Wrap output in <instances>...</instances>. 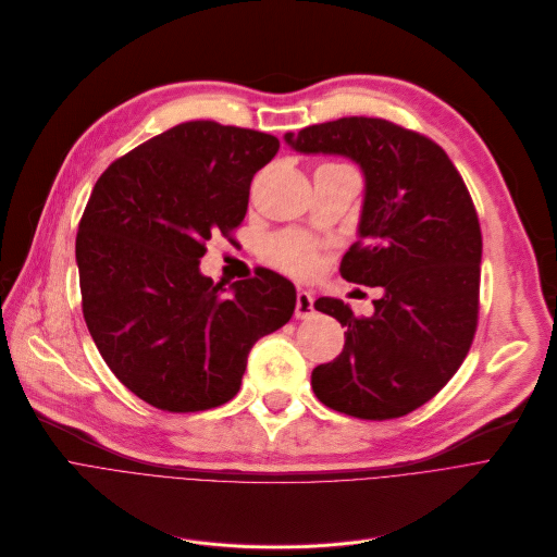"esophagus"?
<instances>
[{"mask_svg": "<svg viewBox=\"0 0 557 557\" xmlns=\"http://www.w3.org/2000/svg\"><path fill=\"white\" fill-rule=\"evenodd\" d=\"M313 313V295L309 290H298V298H295V318H309Z\"/></svg>", "mask_w": 557, "mask_h": 557, "instance_id": "esophagus-1", "label": "esophagus"}]
</instances>
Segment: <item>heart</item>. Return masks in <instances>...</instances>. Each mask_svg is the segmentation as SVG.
<instances>
[{"mask_svg":"<svg viewBox=\"0 0 557 557\" xmlns=\"http://www.w3.org/2000/svg\"><path fill=\"white\" fill-rule=\"evenodd\" d=\"M267 257L273 267L295 277L313 275L320 264L318 246L300 233H282L269 239Z\"/></svg>","mask_w":557,"mask_h":557,"instance_id":"heart-1","label":"heart"}]
</instances>
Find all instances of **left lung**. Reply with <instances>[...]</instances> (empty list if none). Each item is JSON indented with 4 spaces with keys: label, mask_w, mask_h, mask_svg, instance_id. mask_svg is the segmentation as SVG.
<instances>
[{
    "label": "left lung",
    "mask_w": 557,
    "mask_h": 557,
    "mask_svg": "<svg viewBox=\"0 0 557 557\" xmlns=\"http://www.w3.org/2000/svg\"><path fill=\"white\" fill-rule=\"evenodd\" d=\"M284 140L300 154L360 165L358 242L341 275L383 288L372 318L336 298L315 300L347 331L341 356L313 369L311 387L356 419L410 414L457 374L476 331L481 231L466 183L434 140L383 119H338Z\"/></svg>",
    "instance_id": "1"
}]
</instances>
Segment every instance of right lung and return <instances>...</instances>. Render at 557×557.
Listing matches in <instances>:
<instances>
[{"instance_id": "1", "label": "right lung", "mask_w": 557, "mask_h": 557, "mask_svg": "<svg viewBox=\"0 0 557 557\" xmlns=\"http://www.w3.org/2000/svg\"><path fill=\"white\" fill-rule=\"evenodd\" d=\"M280 150L271 134L181 123L96 181L76 237L83 315L114 376L165 412L228 403L252 345L284 326L295 286L269 269L226 290L201 275L206 242L228 237L250 181Z\"/></svg>"}]
</instances>
